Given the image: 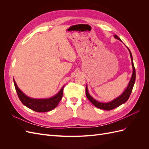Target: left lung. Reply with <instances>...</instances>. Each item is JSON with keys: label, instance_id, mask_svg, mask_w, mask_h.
Segmentation results:
<instances>
[{"label": "left lung", "instance_id": "obj_1", "mask_svg": "<svg viewBox=\"0 0 149 149\" xmlns=\"http://www.w3.org/2000/svg\"><path fill=\"white\" fill-rule=\"evenodd\" d=\"M114 37L115 38L118 39L119 40H120V38H119L117 35H115ZM120 41H121V40H120ZM127 48H128V47H127ZM128 49H129V53H130V58H131L133 72H132L131 79H130V81L129 83V84L127 86V88L125 89V91L123 92V93L120 96H119V97L114 99V100H112V101H111V102H106V103L100 102L97 101L96 100H94V98H93V97L90 96V94L88 92L87 85H86V96H87L88 100H89V101L91 102L95 107H96L97 108H100V109H101L106 110V111H110V110L114 109V108H116V107H119V106H120L121 104H123L125 103L126 101H127L129 100L130 94H131L132 91V89H133L134 85V83H135V81H136V69H135V67H134V65L132 53H131V52H130V49L129 48H128Z\"/></svg>", "mask_w": 149, "mask_h": 149}]
</instances>
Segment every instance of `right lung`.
I'll list each match as a JSON object with an SVG mask.
<instances>
[{"label":"right lung","mask_w":149,"mask_h":149,"mask_svg":"<svg viewBox=\"0 0 149 149\" xmlns=\"http://www.w3.org/2000/svg\"><path fill=\"white\" fill-rule=\"evenodd\" d=\"M15 88L20 101L24 105L29 107V109L38 112H45L53 110L55 108L58 103L61 101L63 94V88L55 96L47 99H33L28 97L22 92L17 86V85L13 79Z\"/></svg>","instance_id":"add662e5"}]
</instances>
